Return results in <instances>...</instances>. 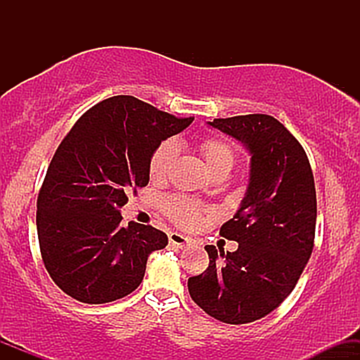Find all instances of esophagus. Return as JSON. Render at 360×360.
Listing matches in <instances>:
<instances>
[{"label": "esophagus", "instance_id": "1", "mask_svg": "<svg viewBox=\"0 0 360 360\" xmlns=\"http://www.w3.org/2000/svg\"><path fill=\"white\" fill-rule=\"evenodd\" d=\"M169 242H171L172 245H176L177 249H184V247H188L189 243H191V238L186 237V235L172 232V233H169Z\"/></svg>", "mask_w": 360, "mask_h": 360}]
</instances>
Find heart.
Returning <instances> with one entry per match:
<instances>
[{"mask_svg": "<svg viewBox=\"0 0 360 360\" xmlns=\"http://www.w3.org/2000/svg\"><path fill=\"white\" fill-rule=\"evenodd\" d=\"M201 154L210 172L214 174L218 171H230L233 164V150L226 142L218 139H206L201 142ZM177 155V146L172 140L160 143L150 157L148 171L154 179H162L171 169ZM167 217L181 226H194L201 220V208L188 198H171L164 205Z\"/></svg>", "mask_w": 360, "mask_h": 360, "instance_id": "b5f03b06", "label": "heart"}]
</instances>
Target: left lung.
<instances>
[{"instance_id": "obj_1", "label": "left lung", "mask_w": 360, "mask_h": 360, "mask_svg": "<svg viewBox=\"0 0 360 360\" xmlns=\"http://www.w3.org/2000/svg\"><path fill=\"white\" fill-rule=\"evenodd\" d=\"M250 155L249 186L220 233L238 249L206 245L210 266L188 279L194 303L223 323L242 325L269 315L288 298L315 242L316 191L301 143L269 115L208 122Z\"/></svg>"}]
</instances>
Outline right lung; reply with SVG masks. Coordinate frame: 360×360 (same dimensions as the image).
<instances>
[{
    "label": "right lung",
    "instance_id": "obj_1",
    "mask_svg": "<svg viewBox=\"0 0 360 360\" xmlns=\"http://www.w3.org/2000/svg\"><path fill=\"white\" fill-rule=\"evenodd\" d=\"M193 120L113 96L62 140L37 200V233L45 269L65 295L101 304L140 286L148 255L167 245V235L140 223L123 226L120 208L130 189L148 184L160 142Z\"/></svg>",
    "mask_w": 360,
    "mask_h": 360
}]
</instances>
